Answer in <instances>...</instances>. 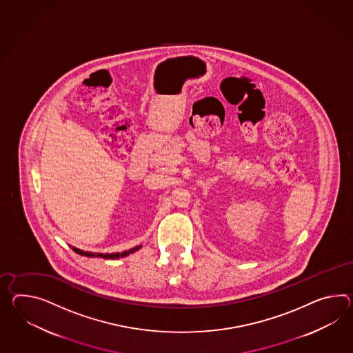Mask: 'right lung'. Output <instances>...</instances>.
<instances>
[{
  "label": "right lung",
  "mask_w": 353,
  "mask_h": 353,
  "mask_svg": "<svg viewBox=\"0 0 353 353\" xmlns=\"http://www.w3.org/2000/svg\"><path fill=\"white\" fill-rule=\"evenodd\" d=\"M140 248H141V246H138V248H135V249L129 250V251H123V252H114V254H94V252L81 251V250L77 249V248H72V250H74L77 254H80V255H83V256H88V258L119 259L128 256L129 254L135 252V251L140 249Z\"/></svg>",
  "instance_id": "1"
}]
</instances>
